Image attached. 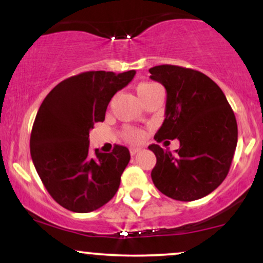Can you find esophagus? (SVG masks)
I'll use <instances>...</instances> for the list:
<instances>
[{
  "label": "esophagus",
  "instance_id": "1",
  "mask_svg": "<svg viewBox=\"0 0 263 263\" xmlns=\"http://www.w3.org/2000/svg\"><path fill=\"white\" fill-rule=\"evenodd\" d=\"M140 151H141V148H129V153H131V156H135V155H137Z\"/></svg>",
  "mask_w": 263,
  "mask_h": 263
}]
</instances>
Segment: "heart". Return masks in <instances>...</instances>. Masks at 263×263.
I'll list each match as a JSON object with an SVG mask.
<instances>
[{
  "label": "heart",
  "mask_w": 263,
  "mask_h": 263,
  "mask_svg": "<svg viewBox=\"0 0 263 263\" xmlns=\"http://www.w3.org/2000/svg\"><path fill=\"white\" fill-rule=\"evenodd\" d=\"M156 87H158L156 85V84H152V83H140L136 87V91H137V95L138 98H140V100L142 101L144 98H146L147 95H149L151 92L153 91V90L156 89ZM123 137L126 138V140L132 142V143H136V142H138L142 138V134L138 129H135V128H126L125 131H123Z\"/></svg>",
  "instance_id": "1"
}]
</instances>
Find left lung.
<instances>
[{"label": "left lung", "instance_id": "1", "mask_svg": "<svg viewBox=\"0 0 263 263\" xmlns=\"http://www.w3.org/2000/svg\"><path fill=\"white\" fill-rule=\"evenodd\" d=\"M149 73L167 91L165 119L155 140L180 143L176 153L148 146L157 158L151 177L167 197L197 200L218 188L230 170L237 144L234 111L222 90L200 71L164 64Z\"/></svg>", "mask_w": 263, "mask_h": 263}]
</instances>
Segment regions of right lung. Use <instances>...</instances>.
<instances>
[{
	"label": "right lung",
	"instance_id": "add662e5",
	"mask_svg": "<svg viewBox=\"0 0 263 263\" xmlns=\"http://www.w3.org/2000/svg\"><path fill=\"white\" fill-rule=\"evenodd\" d=\"M136 71H85L59 83L45 96L31 134L33 164L54 200L74 213H90L116 194L128 149L89 151V132L105 120L108 102Z\"/></svg>",
	"mask_w": 263,
	"mask_h": 263
}]
</instances>
